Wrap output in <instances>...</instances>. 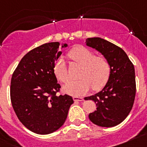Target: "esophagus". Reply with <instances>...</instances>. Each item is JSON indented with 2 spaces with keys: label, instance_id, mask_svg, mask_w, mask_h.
I'll return each instance as SVG.
<instances>
[{
  "label": "esophagus",
  "instance_id": "1",
  "mask_svg": "<svg viewBox=\"0 0 147 147\" xmlns=\"http://www.w3.org/2000/svg\"><path fill=\"white\" fill-rule=\"evenodd\" d=\"M73 99H74V102H82V101H84V98H83L82 97L74 96V98H73Z\"/></svg>",
  "mask_w": 147,
  "mask_h": 147
}]
</instances>
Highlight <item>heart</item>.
Returning a JSON list of instances; mask_svg holds the SVG:
<instances>
[{
  "label": "heart",
  "instance_id": "obj_1",
  "mask_svg": "<svg viewBox=\"0 0 147 147\" xmlns=\"http://www.w3.org/2000/svg\"><path fill=\"white\" fill-rule=\"evenodd\" d=\"M69 57L78 64L82 65L78 81H70L63 86V91L74 96H80L93 88L94 90L102 89L108 81L111 72L110 62L103 57L96 54L83 46L74 48L68 54ZM55 76L61 82L68 80L67 68L64 59L59 58L54 65Z\"/></svg>",
  "mask_w": 147,
  "mask_h": 147
}]
</instances>
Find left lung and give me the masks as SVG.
Here are the masks:
<instances>
[{
  "label": "left lung",
  "instance_id": "obj_1",
  "mask_svg": "<svg viewBox=\"0 0 147 147\" xmlns=\"http://www.w3.org/2000/svg\"><path fill=\"white\" fill-rule=\"evenodd\" d=\"M85 43L101 53L111 67L103 89L85 98L93 100L97 107L88 117L99 127H115L127 118L133 106L136 92L134 65L123 49L107 40L92 37L87 39Z\"/></svg>",
  "mask_w": 147,
  "mask_h": 147
}]
</instances>
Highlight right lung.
<instances>
[{"mask_svg":"<svg viewBox=\"0 0 147 147\" xmlns=\"http://www.w3.org/2000/svg\"><path fill=\"white\" fill-rule=\"evenodd\" d=\"M67 44L49 42L27 53L13 73L11 105L23 125L40 135L52 133L67 119L74 103L68 95L57 96L61 88L54 73L55 62Z\"/></svg>","mask_w":147,"mask_h":147,"instance_id":"add662e5","label":"right lung"}]
</instances>
